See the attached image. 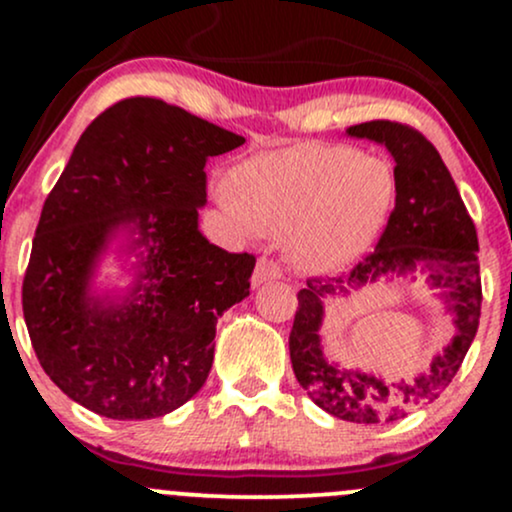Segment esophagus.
Masks as SVG:
<instances>
[{"label":"esophagus","mask_w":512,"mask_h":512,"mask_svg":"<svg viewBox=\"0 0 512 512\" xmlns=\"http://www.w3.org/2000/svg\"><path fill=\"white\" fill-rule=\"evenodd\" d=\"M276 279H281V269L276 267V262L267 260V257H260V260H257L255 274H252V286L269 284V281H276Z\"/></svg>","instance_id":"esophagus-1"}]
</instances>
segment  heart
Returning a JSON list of instances; mask_svg holds the SVG:
<instances>
[{
  "label": "heart",
  "mask_w": 512,
  "mask_h": 512,
  "mask_svg": "<svg viewBox=\"0 0 512 512\" xmlns=\"http://www.w3.org/2000/svg\"><path fill=\"white\" fill-rule=\"evenodd\" d=\"M390 161L344 144L264 151L216 187L221 209L245 233H289L293 262L330 272L378 240L395 207Z\"/></svg>",
  "instance_id": "heart-1"
}]
</instances>
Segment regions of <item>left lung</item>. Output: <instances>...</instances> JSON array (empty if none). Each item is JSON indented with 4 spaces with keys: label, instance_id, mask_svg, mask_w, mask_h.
<instances>
[{
    "label": "left lung",
    "instance_id": "8db88e82",
    "mask_svg": "<svg viewBox=\"0 0 512 512\" xmlns=\"http://www.w3.org/2000/svg\"><path fill=\"white\" fill-rule=\"evenodd\" d=\"M349 137L383 144L395 158L397 197L375 252L339 279H308L298 291V310L289 334L293 373L320 409L351 424H390L411 409L433 402L460 370L477 337L481 315V274L477 228L469 219L443 158L421 132L390 120L346 129ZM421 271L453 315L456 334L432 359L426 374L390 384L332 362L321 349L324 298L374 283L383 275Z\"/></svg>",
    "mask_w": 512,
    "mask_h": 512
}]
</instances>
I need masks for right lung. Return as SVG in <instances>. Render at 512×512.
I'll return each instance as SVG.
<instances>
[{"mask_svg":"<svg viewBox=\"0 0 512 512\" xmlns=\"http://www.w3.org/2000/svg\"><path fill=\"white\" fill-rule=\"evenodd\" d=\"M245 139L158 98H127L76 142L45 199L23 279V317L40 366L105 419L170 414L207 383L216 322L250 296L255 257L199 231L211 156ZM110 249L133 276L95 291Z\"/></svg>","mask_w":512,"mask_h":512,"instance_id":"obj_1","label":"right lung"}]
</instances>
